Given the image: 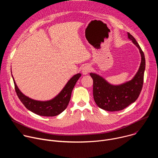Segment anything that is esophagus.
<instances>
[{"instance_id": "esophagus-1", "label": "esophagus", "mask_w": 158, "mask_h": 158, "mask_svg": "<svg viewBox=\"0 0 158 158\" xmlns=\"http://www.w3.org/2000/svg\"><path fill=\"white\" fill-rule=\"evenodd\" d=\"M90 71H91V67H90L89 65H85L82 69V73L84 75L87 74Z\"/></svg>"}]
</instances>
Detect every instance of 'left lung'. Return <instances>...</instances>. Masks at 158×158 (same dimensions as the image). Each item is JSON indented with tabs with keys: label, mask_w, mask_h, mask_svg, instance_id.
Instances as JSON below:
<instances>
[{
	"label": "left lung",
	"mask_w": 158,
	"mask_h": 158,
	"mask_svg": "<svg viewBox=\"0 0 158 158\" xmlns=\"http://www.w3.org/2000/svg\"><path fill=\"white\" fill-rule=\"evenodd\" d=\"M127 37L139 49L141 57L139 68L131 80L119 85H113L102 76L96 73H90L93 79L95 102L99 107L105 110L112 112L124 109L136 101L142 90L146 67L144 54L136 40L129 32Z\"/></svg>",
	"instance_id": "8db88e82"
}]
</instances>
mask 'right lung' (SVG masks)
Returning a JSON list of instances; mask_svg holds the SVG:
<instances>
[{
    "label": "right lung",
    "mask_w": 158,
    "mask_h": 158,
    "mask_svg": "<svg viewBox=\"0 0 158 158\" xmlns=\"http://www.w3.org/2000/svg\"><path fill=\"white\" fill-rule=\"evenodd\" d=\"M81 76V74L80 73L73 76L67 82L62 91L55 98L49 101H42L32 99L22 93L17 87L12 75L15 85V92L22 104L28 110L34 113L39 116L47 117H52L59 115L66 109L71 99L73 88Z\"/></svg>",
    "instance_id": "right-lung-1"
}]
</instances>
